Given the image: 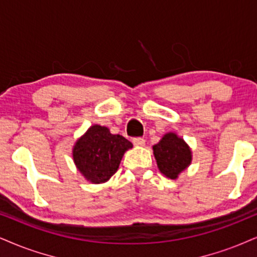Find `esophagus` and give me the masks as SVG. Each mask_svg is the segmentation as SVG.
<instances>
[{
	"mask_svg": "<svg viewBox=\"0 0 257 257\" xmlns=\"http://www.w3.org/2000/svg\"><path fill=\"white\" fill-rule=\"evenodd\" d=\"M132 143H134L136 147H144L145 141H144V138H142V137H136L132 139Z\"/></svg>",
	"mask_w": 257,
	"mask_h": 257,
	"instance_id": "1",
	"label": "esophagus"
}]
</instances>
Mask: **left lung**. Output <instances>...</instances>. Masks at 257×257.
I'll return each mask as SVG.
<instances>
[{
    "label": "left lung",
    "mask_w": 257,
    "mask_h": 257,
    "mask_svg": "<svg viewBox=\"0 0 257 257\" xmlns=\"http://www.w3.org/2000/svg\"><path fill=\"white\" fill-rule=\"evenodd\" d=\"M154 155L160 172L173 180H175L192 161L191 149L182 138L172 132L154 145Z\"/></svg>",
    "instance_id": "left-lung-1"
}]
</instances>
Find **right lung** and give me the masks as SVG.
Listing matches in <instances>:
<instances>
[{"label":"right lung","mask_w":257,"mask_h":257,"mask_svg":"<svg viewBox=\"0 0 257 257\" xmlns=\"http://www.w3.org/2000/svg\"><path fill=\"white\" fill-rule=\"evenodd\" d=\"M132 143L120 135H112L104 126L94 125L76 142L72 156L88 181L102 183L118 170L120 161Z\"/></svg>","instance_id":"obj_1"}]
</instances>
